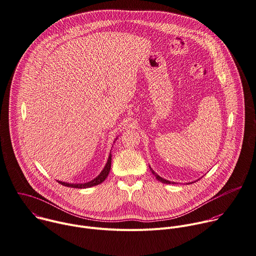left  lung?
Segmentation results:
<instances>
[{"instance_id":"1","label":"left lung","mask_w":256,"mask_h":256,"mask_svg":"<svg viewBox=\"0 0 256 256\" xmlns=\"http://www.w3.org/2000/svg\"><path fill=\"white\" fill-rule=\"evenodd\" d=\"M150 171H152V173L154 175V177H156V178L158 181H160L162 183H164V184H174L173 182H170V181H168V180H164V179H162V177H160L158 174H156V173L152 171V168H150Z\"/></svg>"}]
</instances>
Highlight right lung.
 <instances>
[{
	"mask_svg": "<svg viewBox=\"0 0 256 256\" xmlns=\"http://www.w3.org/2000/svg\"><path fill=\"white\" fill-rule=\"evenodd\" d=\"M110 166H112V154H110L108 156V162L104 166V168L102 171V173L96 178L94 179L92 181L90 182H88V183H84V184H69V183H65V182H60V181H57L59 184L63 185V186H66V187H72V188H77V189H82V188H90V187H92V186H96L100 183H102L106 177L108 176L110 174Z\"/></svg>",
	"mask_w": 256,
	"mask_h": 256,
	"instance_id": "add662e5",
	"label": "right lung"
}]
</instances>
